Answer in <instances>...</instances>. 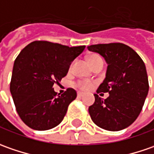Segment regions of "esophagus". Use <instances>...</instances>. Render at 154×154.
Masks as SVG:
<instances>
[{"label": "esophagus", "instance_id": "esophagus-1", "mask_svg": "<svg viewBox=\"0 0 154 154\" xmlns=\"http://www.w3.org/2000/svg\"><path fill=\"white\" fill-rule=\"evenodd\" d=\"M84 95V94L82 93V92H77V96L78 97H82Z\"/></svg>", "mask_w": 154, "mask_h": 154}]
</instances>
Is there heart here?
Wrapping results in <instances>:
<instances>
[{"instance_id":"1","label":"heart","mask_w":154,"mask_h":154,"mask_svg":"<svg viewBox=\"0 0 154 154\" xmlns=\"http://www.w3.org/2000/svg\"><path fill=\"white\" fill-rule=\"evenodd\" d=\"M100 57L97 55H89L88 56V60L89 61V64H91L94 60H95L96 59H99ZM77 86L79 88H81L82 90H88V89H90L91 88L93 87V84H92V82H89V81H80V82H78L77 83Z\"/></svg>"}]
</instances>
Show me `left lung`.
<instances>
[{"instance_id":"8db88e82","label":"left lung","mask_w":154,"mask_h":154,"mask_svg":"<svg viewBox=\"0 0 154 154\" xmlns=\"http://www.w3.org/2000/svg\"><path fill=\"white\" fill-rule=\"evenodd\" d=\"M88 49L102 56L107 64L106 77L96 92L109 93L105 100L94 94V103L88 107L91 119L104 130H124L137 119L148 93L145 64L123 43L90 45Z\"/></svg>"}]
</instances>
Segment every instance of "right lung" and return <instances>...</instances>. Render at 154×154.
<instances>
[{
    "mask_svg": "<svg viewBox=\"0 0 154 154\" xmlns=\"http://www.w3.org/2000/svg\"><path fill=\"white\" fill-rule=\"evenodd\" d=\"M84 48L35 41L19 53L14 61L10 91L17 112L29 128L48 130L60 124L77 92L67 88L57 96L53 86L66 76L72 62Z\"/></svg>",
    "mask_w": 154,
    "mask_h": 154,
    "instance_id": "add662e5",
    "label": "right lung"
}]
</instances>
